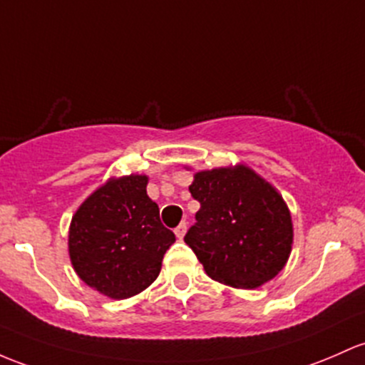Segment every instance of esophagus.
Instances as JSON below:
<instances>
[{
	"instance_id": "obj_1",
	"label": "esophagus",
	"mask_w": 365,
	"mask_h": 365,
	"mask_svg": "<svg viewBox=\"0 0 365 365\" xmlns=\"http://www.w3.org/2000/svg\"><path fill=\"white\" fill-rule=\"evenodd\" d=\"M185 232H187V223H185V222H182L178 227L175 228V235H176V237H178V239H183V235H185Z\"/></svg>"
}]
</instances>
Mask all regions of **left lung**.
I'll list each match as a JSON object with an SVG mask.
<instances>
[{"label":"left lung","mask_w":365,"mask_h":365,"mask_svg":"<svg viewBox=\"0 0 365 365\" xmlns=\"http://www.w3.org/2000/svg\"><path fill=\"white\" fill-rule=\"evenodd\" d=\"M201 202L185 242L213 280L256 289L282 270L293 220L282 195L246 164L197 171L189 187Z\"/></svg>","instance_id":"left-lung-1"}]
</instances>
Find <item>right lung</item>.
I'll return each mask as SVG.
<instances>
[{
    "label": "right lung",
    "mask_w": 365,
    "mask_h": 365,
    "mask_svg": "<svg viewBox=\"0 0 365 365\" xmlns=\"http://www.w3.org/2000/svg\"><path fill=\"white\" fill-rule=\"evenodd\" d=\"M145 175L107 180L71 220L69 258L78 277L112 299L142 293L158 279L175 234L147 195Z\"/></svg>",
    "instance_id": "right-lung-1"
}]
</instances>
